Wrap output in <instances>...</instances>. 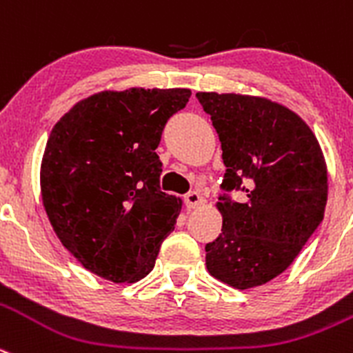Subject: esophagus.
I'll return each mask as SVG.
<instances>
[{"instance_id": "34e87169", "label": "esophagus", "mask_w": 353, "mask_h": 353, "mask_svg": "<svg viewBox=\"0 0 353 353\" xmlns=\"http://www.w3.org/2000/svg\"><path fill=\"white\" fill-rule=\"evenodd\" d=\"M184 203H186L188 209H195V207L202 205L203 199L199 192H190L188 195H184Z\"/></svg>"}]
</instances>
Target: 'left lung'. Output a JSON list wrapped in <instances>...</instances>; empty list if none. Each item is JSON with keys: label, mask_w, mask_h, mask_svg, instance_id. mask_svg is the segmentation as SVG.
<instances>
[{"label": "left lung", "mask_w": 353, "mask_h": 353, "mask_svg": "<svg viewBox=\"0 0 353 353\" xmlns=\"http://www.w3.org/2000/svg\"><path fill=\"white\" fill-rule=\"evenodd\" d=\"M226 165L219 236L207 270L235 289L263 285L296 259L324 219L327 169L317 137L288 108L263 97L199 92ZM242 191L244 200L229 196Z\"/></svg>", "instance_id": "left-lung-1"}]
</instances>
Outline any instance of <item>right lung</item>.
I'll return each instance as SVG.
<instances>
[{
  "label": "right lung",
  "mask_w": 353,
  "mask_h": 353,
  "mask_svg": "<svg viewBox=\"0 0 353 353\" xmlns=\"http://www.w3.org/2000/svg\"><path fill=\"white\" fill-rule=\"evenodd\" d=\"M190 95L188 88L101 92L52 128L39 174L43 205L88 272L118 284L153 270L181 210V199L160 190L154 150Z\"/></svg>",
  "instance_id": "1"
}]
</instances>
